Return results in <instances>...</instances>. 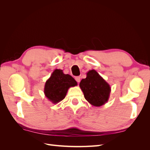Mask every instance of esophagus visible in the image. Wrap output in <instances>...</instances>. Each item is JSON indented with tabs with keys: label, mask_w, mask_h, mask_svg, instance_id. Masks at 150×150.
Here are the masks:
<instances>
[{
	"label": "esophagus",
	"mask_w": 150,
	"mask_h": 150,
	"mask_svg": "<svg viewBox=\"0 0 150 150\" xmlns=\"http://www.w3.org/2000/svg\"><path fill=\"white\" fill-rule=\"evenodd\" d=\"M75 79H76V81L77 82H78V83H79V82H80V81H81V78H80V77H79V76H77V77H76V78H75Z\"/></svg>",
	"instance_id": "34e87169"
}]
</instances>
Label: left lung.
Instances as JSON below:
<instances>
[{"mask_svg": "<svg viewBox=\"0 0 150 150\" xmlns=\"http://www.w3.org/2000/svg\"><path fill=\"white\" fill-rule=\"evenodd\" d=\"M79 87L85 99L94 106L104 105L110 98V85L94 69L86 73V78L81 80Z\"/></svg>", "mask_w": 150, "mask_h": 150, "instance_id": "1", "label": "left lung"}]
</instances>
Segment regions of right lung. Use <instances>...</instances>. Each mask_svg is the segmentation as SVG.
Masks as SVG:
<instances>
[{
  "label": "right lung",
  "mask_w": 150,
  "mask_h": 150,
  "mask_svg": "<svg viewBox=\"0 0 150 150\" xmlns=\"http://www.w3.org/2000/svg\"><path fill=\"white\" fill-rule=\"evenodd\" d=\"M77 85L71 76L64 74L61 69H55L45 83L44 93L48 100L57 104L64 99L69 88Z\"/></svg>",
  "instance_id": "obj_1"
}]
</instances>
